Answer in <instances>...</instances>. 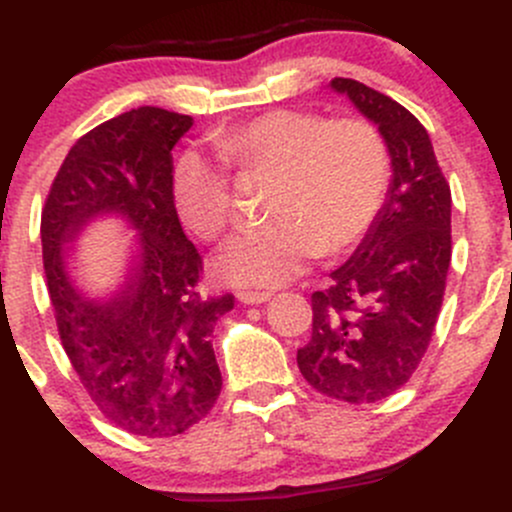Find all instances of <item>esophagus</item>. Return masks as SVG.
Wrapping results in <instances>:
<instances>
[{"instance_id":"34e87169","label":"esophagus","mask_w":512,"mask_h":512,"mask_svg":"<svg viewBox=\"0 0 512 512\" xmlns=\"http://www.w3.org/2000/svg\"><path fill=\"white\" fill-rule=\"evenodd\" d=\"M272 299V292H238V301L242 304H265Z\"/></svg>"}]
</instances>
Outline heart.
Masks as SVG:
<instances>
[{"instance_id":"b5f03b06","label":"heart","mask_w":512,"mask_h":512,"mask_svg":"<svg viewBox=\"0 0 512 512\" xmlns=\"http://www.w3.org/2000/svg\"><path fill=\"white\" fill-rule=\"evenodd\" d=\"M215 152L240 176H274L270 223L225 242L215 270L240 287H279L314 257L341 252L373 228L390 188V152L378 127L360 117L272 110L213 137ZM223 163V164H224ZM222 164V165H223ZM184 152L171 176L181 220L215 240L233 220L228 170Z\"/></svg>"}]
</instances>
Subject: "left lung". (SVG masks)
Segmentation results:
<instances>
[{
	"label": "left lung",
	"instance_id": "obj_1",
	"mask_svg": "<svg viewBox=\"0 0 512 512\" xmlns=\"http://www.w3.org/2000/svg\"><path fill=\"white\" fill-rule=\"evenodd\" d=\"M331 88L378 125L392 181L351 260L311 294V341L297 363L321 395L365 405L400 390L432 341L451 265V191L410 110L351 78H333Z\"/></svg>",
	"mask_w": 512,
	"mask_h": 512
}]
</instances>
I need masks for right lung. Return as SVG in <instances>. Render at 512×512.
I'll return each mask as SVG.
<instances>
[{"label":"right lung","mask_w":512,"mask_h":512,"mask_svg":"<svg viewBox=\"0 0 512 512\" xmlns=\"http://www.w3.org/2000/svg\"><path fill=\"white\" fill-rule=\"evenodd\" d=\"M193 120L137 107L73 144L41 213L43 270L58 333L90 400L137 437H176L213 410L223 387L213 326L233 294L203 297V260L179 223L171 149ZM100 214L128 220L140 242L123 287L90 300L65 252Z\"/></svg>","instance_id":"add662e5"}]
</instances>
